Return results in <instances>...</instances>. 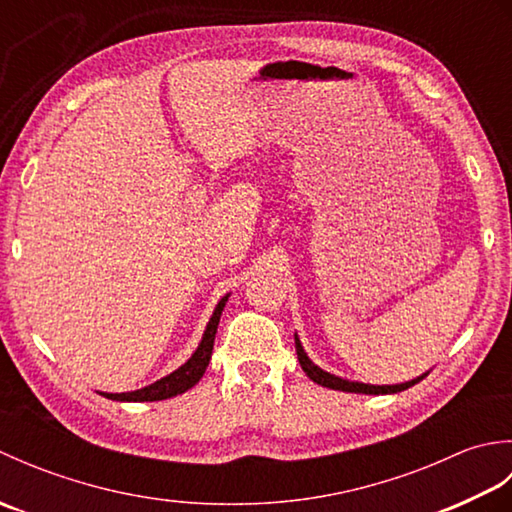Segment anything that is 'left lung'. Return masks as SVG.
<instances>
[{
  "mask_svg": "<svg viewBox=\"0 0 512 512\" xmlns=\"http://www.w3.org/2000/svg\"><path fill=\"white\" fill-rule=\"evenodd\" d=\"M295 347H297V358L301 363V369L303 372L308 374L310 380H314V383L321 385V387H330V389H339V391H350V394H374V396H380V394H398V391H405L409 387H413L416 383H420V380L427 374H422L418 378L413 380H407V383H400V385H367V383H354V380H347V378H341V376H334L330 372H325V369H321L319 365H314L306 350H303V345L299 341V336L295 334Z\"/></svg>",
  "mask_w": 512,
  "mask_h": 512,
  "instance_id": "obj_1",
  "label": "left lung"
}]
</instances>
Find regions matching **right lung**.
I'll use <instances>...</instances> for the list:
<instances>
[{"label": "right lung", "mask_w": 512, "mask_h": 512, "mask_svg": "<svg viewBox=\"0 0 512 512\" xmlns=\"http://www.w3.org/2000/svg\"><path fill=\"white\" fill-rule=\"evenodd\" d=\"M231 295H224L211 314L209 323H206V330L202 334V341L198 345V350L191 354V358L184 365H180L176 372H171L169 376L156 380L143 389L136 391H125V394H107V391H101V396L118 400V402H154V400H167L178 394H184V391L191 389L193 385H198V380L204 376L206 367H209L211 354H213V343H215V332L217 325H220L222 310L226 306V301Z\"/></svg>", "instance_id": "obj_1"}]
</instances>
